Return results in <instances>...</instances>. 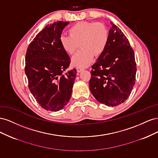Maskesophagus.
Here are the masks:
<instances>
[{"label":"esophagus","mask_w":158,"mask_h":158,"mask_svg":"<svg viewBox=\"0 0 158 158\" xmlns=\"http://www.w3.org/2000/svg\"><path fill=\"white\" fill-rule=\"evenodd\" d=\"M84 70V69L82 68H77V72L78 73H80L81 71H82Z\"/></svg>","instance_id":"34e87169"}]
</instances>
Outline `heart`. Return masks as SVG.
<instances>
[{
	"mask_svg": "<svg viewBox=\"0 0 158 158\" xmlns=\"http://www.w3.org/2000/svg\"><path fill=\"white\" fill-rule=\"evenodd\" d=\"M70 35H60V45L66 53L73 55L72 63L78 68L88 66L94 56H99L106 50L109 41V31L103 23L82 21L75 23L69 30Z\"/></svg>",
	"mask_w": 158,
	"mask_h": 158,
	"instance_id": "obj_1",
	"label": "heart"
}]
</instances>
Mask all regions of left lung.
Wrapping results in <instances>:
<instances>
[{"label": "left lung", "mask_w": 158, "mask_h": 158, "mask_svg": "<svg viewBox=\"0 0 158 158\" xmlns=\"http://www.w3.org/2000/svg\"><path fill=\"white\" fill-rule=\"evenodd\" d=\"M106 50L92 66L89 87L98 101L109 107L125 102L136 81L135 52L125 34L111 22Z\"/></svg>", "instance_id": "obj_1"}]
</instances>
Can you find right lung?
I'll list each match as a JSON object with an SVG mask.
<instances>
[{
  "instance_id": "1",
  "label": "right lung",
  "mask_w": 158,
  "mask_h": 158,
  "mask_svg": "<svg viewBox=\"0 0 158 158\" xmlns=\"http://www.w3.org/2000/svg\"><path fill=\"white\" fill-rule=\"evenodd\" d=\"M69 23L57 21L45 26L26 51L25 73L28 87L37 102L47 111L63 109L73 91L76 69L66 71L70 59L59 42L62 31Z\"/></svg>"
}]
</instances>
